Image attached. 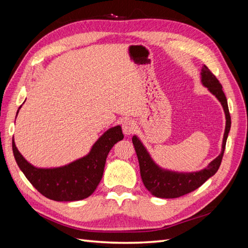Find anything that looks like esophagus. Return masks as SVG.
<instances>
[{
  "label": "esophagus",
  "mask_w": 248,
  "mask_h": 248,
  "mask_svg": "<svg viewBox=\"0 0 248 248\" xmlns=\"http://www.w3.org/2000/svg\"><path fill=\"white\" fill-rule=\"evenodd\" d=\"M136 128H137L136 123H134L132 120H125V121L122 123V129L126 136H129V134L133 133Z\"/></svg>",
  "instance_id": "1"
}]
</instances>
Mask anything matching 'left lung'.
<instances>
[{
  "label": "left lung",
  "instance_id": "8db88e82",
  "mask_svg": "<svg viewBox=\"0 0 248 248\" xmlns=\"http://www.w3.org/2000/svg\"><path fill=\"white\" fill-rule=\"evenodd\" d=\"M202 81L204 86L209 89V91L221 102L227 119L226 131H224L222 141V151L218 157H216L209 164L207 169L198 172H190V174H178V172L162 170L153 162L140 140L137 137L132 138V142L140 163L142 183L146 188L157 198L175 199L185 196V194L198 189L210 177H212L220 167L231 128V116L228 100L222 91V86L219 80L216 78L206 65H204L202 70Z\"/></svg>",
  "mask_w": 248,
  "mask_h": 248
}]
</instances>
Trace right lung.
<instances>
[{"label": "right lung", "mask_w": 248, "mask_h": 248, "mask_svg": "<svg viewBox=\"0 0 248 248\" xmlns=\"http://www.w3.org/2000/svg\"><path fill=\"white\" fill-rule=\"evenodd\" d=\"M123 139L121 127H112L95 142L89 155L58 169L34 168L18 152L13 140L12 150L17 166L42 196L52 201L72 202L84 200L95 191L102 178L108 152Z\"/></svg>", "instance_id": "obj_1"}]
</instances>
